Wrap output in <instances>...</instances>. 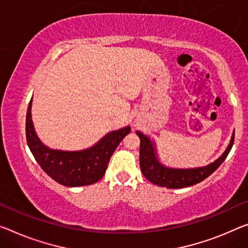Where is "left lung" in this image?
<instances>
[{
  "label": "left lung",
  "instance_id": "obj_1",
  "mask_svg": "<svg viewBox=\"0 0 248 248\" xmlns=\"http://www.w3.org/2000/svg\"><path fill=\"white\" fill-rule=\"evenodd\" d=\"M136 134L140 140V166L143 175L153 184L167 188L187 187V186L195 185L197 183L204 181L212 173H214L220 164L224 162V159L227 157L232 146H233L235 137L233 134L226 151L214 163L204 167H199V169L177 170L169 169V167L162 165L156 158L154 144L151 142L150 139L140 132H136Z\"/></svg>",
  "mask_w": 248,
  "mask_h": 248
}]
</instances>
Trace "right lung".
Wrapping results in <instances>:
<instances>
[{
  "instance_id": "1",
  "label": "right lung",
  "mask_w": 248,
  "mask_h": 248,
  "mask_svg": "<svg viewBox=\"0 0 248 248\" xmlns=\"http://www.w3.org/2000/svg\"><path fill=\"white\" fill-rule=\"evenodd\" d=\"M32 100L26 113V142L34 158L49 177L68 187L91 185L100 181L105 174L114 151L122 140L131 132L126 126L108 133L96 145L85 151L63 152L49 150L36 136L31 117Z\"/></svg>"
}]
</instances>
